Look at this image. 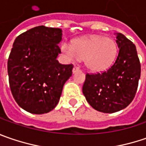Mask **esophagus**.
I'll return each mask as SVG.
<instances>
[{"label":"esophagus","instance_id":"obj_1","mask_svg":"<svg viewBox=\"0 0 146 146\" xmlns=\"http://www.w3.org/2000/svg\"><path fill=\"white\" fill-rule=\"evenodd\" d=\"M80 70V68H78V67H74V68H73V73H76V72H78V71H79Z\"/></svg>","mask_w":146,"mask_h":146}]
</instances>
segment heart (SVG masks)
<instances>
[{"instance_id":"b5f03b06","label":"heart","mask_w":146,"mask_h":146,"mask_svg":"<svg viewBox=\"0 0 146 146\" xmlns=\"http://www.w3.org/2000/svg\"><path fill=\"white\" fill-rule=\"evenodd\" d=\"M60 50L69 60H85L86 67L92 72H101L109 68L113 64L118 51L116 41L102 36L78 38L72 41V46L63 42Z\"/></svg>"}]
</instances>
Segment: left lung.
<instances>
[{
    "label": "left lung",
    "mask_w": 146,
    "mask_h": 146,
    "mask_svg": "<svg viewBox=\"0 0 146 146\" xmlns=\"http://www.w3.org/2000/svg\"><path fill=\"white\" fill-rule=\"evenodd\" d=\"M118 54L113 64L102 73H86L82 92L93 109L102 113L123 110L136 96L141 63L136 46L123 34H116Z\"/></svg>",
    "instance_id": "1"
}]
</instances>
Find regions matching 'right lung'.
I'll list each match as a JSON object with an SVG mask.
<instances>
[{"label":"right lung","instance_id":"add662e5","mask_svg":"<svg viewBox=\"0 0 146 146\" xmlns=\"http://www.w3.org/2000/svg\"><path fill=\"white\" fill-rule=\"evenodd\" d=\"M62 30L43 25L16 37L7 69L12 95L24 110L35 114L51 111L60 98L63 86L72 76L73 64L56 60L61 50Z\"/></svg>","mask_w":146,"mask_h":146}]
</instances>
